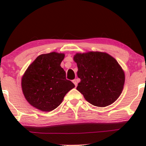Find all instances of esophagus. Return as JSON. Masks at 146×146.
<instances>
[{
    "instance_id": "1",
    "label": "esophagus",
    "mask_w": 146,
    "mask_h": 146,
    "mask_svg": "<svg viewBox=\"0 0 146 146\" xmlns=\"http://www.w3.org/2000/svg\"><path fill=\"white\" fill-rule=\"evenodd\" d=\"M73 82L75 84V86H77V85H78V80H77V79H75V80H73Z\"/></svg>"
}]
</instances>
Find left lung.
<instances>
[{
  "instance_id": "obj_1",
  "label": "left lung",
  "mask_w": 146,
  "mask_h": 146,
  "mask_svg": "<svg viewBox=\"0 0 146 146\" xmlns=\"http://www.w3.org/2000/svg\"><path fill=\"white\" fill-rule=\"evenodd\" d=\"M74 60L80 79L77 90L93 106L105 107L121 95L125 75L115 58L102 52L77 53Z\"/></svg>"
}]
</instances>
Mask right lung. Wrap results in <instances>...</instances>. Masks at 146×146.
<instances>
[{
    "instance_id": "1",
    "label": "right lung",
    "mask_w": 146,
    "mask_h": 146,
    "mask_svg": "<svg viewBox=\"0 0 146 146\" xmlns=\"http://www.w3.org/2000/svg\"><path fill=\"white\" fill-rule=\"evenodd\" d=\"M64 54L52 52L40 55L28 67L22 79V89L31 105L42 111H51L62 102L75 85L66 80L60 66Z\"/></svg>"
}]
</instances>
